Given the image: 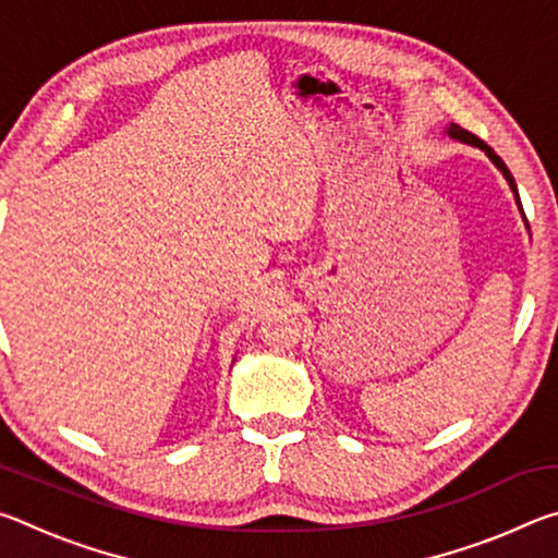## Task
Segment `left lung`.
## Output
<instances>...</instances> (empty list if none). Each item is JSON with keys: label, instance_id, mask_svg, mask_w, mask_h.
<instances>
[{"label": "left lung", "instance_id": "left-lung-1", "mask_svg": "<svg viewBox=\"0 0 558 558\" xmlns=\"http://www.w3.org/2000/svg\"><path fill=\"white\" fill-rule=\"evenodd\" d=\"M446 132L450 137H456V140H460V143H465V145H472V147H480L483 149V153L493 159V165L499 169V172L505 174V179H507V184H509V189H512L514 192V199H517V206H519V211H522V202H519V194H517V184H514V177H512V172H509L507 169V165L502 162V157H499L493 147L489 145H485L483 140H480L477 135H472V132H468V130H462L460 125H456V122H450V128H446ZM522 216H524V211H522ZM524 223H526V219H524Z\"/></svg>", "mask_w": 558, "mask_h": 558}]
</instances>
